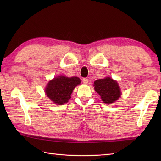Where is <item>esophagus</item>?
<instances>
[{
  "mask_svg": "<svg viewBox=\"0 0 161 161\" xmlns=\"http://www.w3.org/2000/svg\"><path fill=\"white\" fill-rule=\"evenodd\" d=\"M82 81H83L84 84H88V80L87 78H83Z\"/></svg>",
  "mask_w": 161,
  "mask_h": 161,
  "instance_id": "34e87169",
  "label": "esophagus"
}]
</instances>
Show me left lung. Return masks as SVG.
Here are the masks:
<instances>
[{
    "instance_id": "left-lung-1",
    "label": "left lung",
    "mask_w": 161,
    "mask_h": 161,
    "mask_svg": "<svg viewBox=\"0 0 161 161\" xmlns=\"http://www.w3.org/2000/svg\"><path fill=\"white\" fill-rule=\"evenodd\" d=\"M95 90L100 95L103 102L111 104L120 97L121 92L117 81L111 77L100 79L94 81Z\"/></svg>"
}]
</instances>
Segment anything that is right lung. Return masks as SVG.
Returning a JSON list of instances; mask_svg holds the SVG:
<instances>
[{
  "instance_id": "right-lung-1",
  "label": "right lung",
  "mask_w": 161,
  "mask_h": 161,
  "mask_svg": "<svg viewBox=\"0 0 161 161\" xmlns=\"http://www.w3.org/2000/svg\"><path fill=\"white\" fill-rule=\"evenodd\" d=\"M80 83L81 80L77 77L59 76L49 81L46 88V93L56 104H66L70 99L75 87Z\"/></svg>"
}]
</instances>
